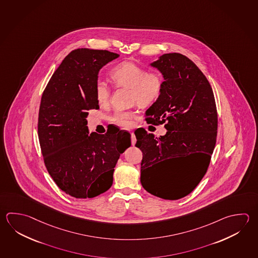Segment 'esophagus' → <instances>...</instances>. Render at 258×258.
<instances>
[{
	"label": "esophagus",
	"instance_id": "esophagus-1",
	"mask_svg": "<svg viewBox=\"0 0 258 258\" xmlns=\"http://www.w3.org/2000/svg\"><path fill=\"white\" fill-rule=\"evenodd\" d=\"M136 137H135V134L132 132V145H135L136 144Z\"/></svg>",
	"mask_w": 258,
	"mask_h": 258
}]
</instances>
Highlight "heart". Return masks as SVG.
I'll list each match as a JSON object with an SVG mask.
<instances>
[{
  "mask_svg": "<svg viewBox=\"0 0 258 258\" xmlns=\"http://www.w3.org/2000/svg\"><path fill=\"white\" fill-rule=\"evenodd\" d=\"M112 81L120 87L132 88V97L141 106L154 102L161 95L162 79L156 73H147L146 69L132 62H122L113 68L110 72ZM95 95L100 106L109 102L110 89L107 83L97 80L95 85ZM134 113L126 110H117L113 114L111 120L121 127H131Z\"/></svg>",
  "mask_w": 258,
  "mask_h": 258,
  "instance_id": "b5f03b06",
  "label": "heart"
}]
</instances>
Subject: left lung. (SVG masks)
<instances>
[{
    "instance_id": "1",
    "label": "left lung",
    "mask_w": 258,
    "mask_h": 258,
    "mask_svg": "<svg viewBox=\"0 0 258 258\" xmlns=\"http://www.w3.org/2000/svg\"><path fill=\"white\" fill-rule=\"evenodd\" d=\"M164 79L160 97L146 110L148 123L163 124L165 135L156 138L141 128L136 147L142 151L141 182L151 195L179 200L190 194L206 173L217 136V111L207 78L191 60L179 53L161 55L150 63ZM185 155L195 170L176 182L165 180L161 164Z\"/></svg>"
}]
</instances>
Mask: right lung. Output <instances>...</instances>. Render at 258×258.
Segmentation results:
<instances>
[{
  "instance_id": "add662e5",
  "label": "right lung",
  "mask_w": 258,
  "mask_h": 258,
  "mask_svg": "<svg viewBox=\"0 0 258 258\" xmlns=\"http://www.w3.org/2000/svg\"><path fill=\"white\" fill-rule=\"evenodd\" d=\"M119 54L78 48L66 56L44 89L38 137L44 164L54 182L78 199L108 190L119 156L132 145L128 132L88 131V111L98 109L95 85L99 70Z\"/></svg>"
}]
</instances>
